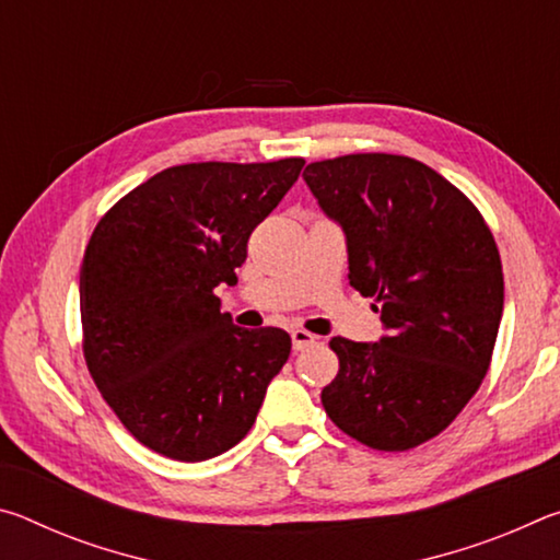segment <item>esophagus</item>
I'll return each instance as SVG.
<instances>
[{"mask_svg":"<svg viewBox=\"0 0 560 560\" xmlns=\"http://www.w3.org/2000/svg\"><path fill=\"white\" fill-rule=\"evenodd\" d=\"M291 343H293V350H306V348H311L316 343V336L314 334H308V330H303V328H293L291 330Z\"/></svg>","mask_w":560,"mask_h":560,"instance_id":"obj_1","label":"esophagus"}]
</instances>
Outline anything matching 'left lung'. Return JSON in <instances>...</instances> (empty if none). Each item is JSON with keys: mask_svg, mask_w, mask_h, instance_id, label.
Instances as JSON below:
<instances>
[{"mask_svg": "<svg viewBox=\"0 0 560 560\" xmlns=\"http://www.w3.org/2000/svg\"><path fill=\"white\" fill-rule=\"evenodd\" d=\"M303 179L348 244L350 287L373 296L377 343L330 338L338 375L326 415L348 438L405 452L438 438L479 390L494 353L504 273L467 195L420 160L355 153Z\"/></svg>", "mask_w": 560, "mask_h": 560, "instance_id": "left-lung-1", "label": "left lung"}]
</instances>
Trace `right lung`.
<instances>
[{"instance_id": "obj_1", "label": "right lung", "mask_w": 560, "mask_h": 560, "mask_svg": "<svg viewBox=\"0 0 560 560\" xmlns=\"http://www.w3.org/2000/svg\"><path fill=\"white\" fill-rule=\"evenodd\" d=\"M303 158L189 163L101 217L81 264L83 358L126 430L163 457L202 462L252 430L291 353L281 328L246 330L214 289L299 179Z\"/></svg>"}]
</instances>
